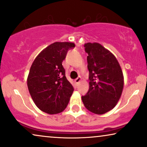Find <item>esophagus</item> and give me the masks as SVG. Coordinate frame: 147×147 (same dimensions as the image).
<instances>
[{"label": "esophagus", "mask_w": 147, "mask_h": 147, "mask_svg": "<svg viewBox=\"0 0 147 147\" xmlns=\"http://www.w3.org/2000/svg\"><path fill=\"white\" fill-rule=\"evenodd\" d=\"M81 80H82V79H81L80 77H78L77 78L75 79V80H74V81H75V82L76 83V84H78V83L81 81Z\"/></svg>", "instance_id": "esophagus-1"}]
</instances>
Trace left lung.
Segmentation results:
<instances>
[{"label":"left lung","mask_w":147,"mask_h":147,"mask_svg":"<svg viewBox=\"0 0 147 147\" xmlns=\"http://www.w3.org/2000/svg\"><path fill=\"white\" fill-rule=\"evenodd\" d=\"M88 54L89 89L82 99L85 108L103 115L116 106L120 99L124 80L119 62L111 52L98 43L84 44Z\"/></svg>","instance_id":"8db88e82"}]
</instances>
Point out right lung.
I'll return each instance as SVG.
<instances>
[{
  "label": "right lung",
  "mask_w": 147,
  "mask_h": 147,
  "mask_svg": "<svg viewBox=\"0 0 147 147\" xmlns=\"http://www.w3.org/2000/svg\"><path fill=\"white\" fill-rule=\"evenodd\" d=\"M75 47L70 42H55L36 57L30 69L27 85L32 100L46 113L57 114L67 106L74 88L65 76L62 63Z\"/></svg>",
  "instance_id": "obj_1"
}]
</instances>
